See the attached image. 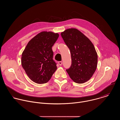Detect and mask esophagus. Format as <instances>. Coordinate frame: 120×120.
Masks as SVG:
<instances>
[{
	"label": "esophagus",
	"instance_id": "1",
	"mask_svg": "<svg viewBox=\"0 0 120 120\" xmlns=\"http://www.w3.org/2000/svg\"><path fill=\"white\" fill-rule=\"evenodd\" d=\"M58 64H59V65L61 66L62 64V61H59V62H58Z\"/></svg>",
	"mask_w": 120,
	"mask_h": 120
}]
</instances>
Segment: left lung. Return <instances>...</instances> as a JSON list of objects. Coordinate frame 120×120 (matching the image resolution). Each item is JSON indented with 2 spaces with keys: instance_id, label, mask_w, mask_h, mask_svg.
<instances>
[{
  "instance_id": "1",
  "label": "left lung",
  "mask_w": 120,
  "mask_h": 120,
  "mask_svg": "<svg viewBox=\"0 0 120 120\" xmlns=\"http://www.w3.org/2000/svg\"><path fill=\"white\" fill-rule=\"evenodd\" d=\"M61 35L70 50L71 64L66 71L75 83L82 84L89 80L98 65V54L91 41L76 29H67Z\"/></svg>"
}]
</instances>
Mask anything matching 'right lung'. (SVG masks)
<instances>
[{"label":"right lung","mask_w":120,"mask_h":120,"mask_svg":"<svg viewBox=\"0 0 120 120\" xmlns=\"http://www.w3.org/2000/svg\"><path fill=\"white\" fill-rule=\"evenodd\" d=\"M59 36L52 32H41L30 41L22 53V68L37 84L47 83L57 69L52 47Z\"/></svg>","instance_id":"1"}]
</instances>
